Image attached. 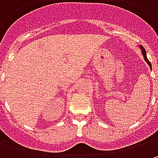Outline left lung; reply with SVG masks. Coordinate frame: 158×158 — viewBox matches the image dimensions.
Returning <instances> with one entry per match:
<instances>
[{
  "label": "left lung",
  "instance_id": "left-lung-1",
  "mask_svg": "<svg viewBox=\"0 0 158 158\" xmlns=\"http://www.w3.org/2000/svg\"><path fill=\"white\" fill-rule=\"evenodd\" d=\"M140 47H141V49H142V53H143V58H144V60H145V61L147 62V63L149 64V66L150 67V69H151V64H150V62H149V60H148V58H147V55H146V51H145V49L143 48V46H140Z\"/></svg>",
  "mask_w": 158,
  "mask_h": 158
}]
</instances>
